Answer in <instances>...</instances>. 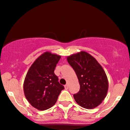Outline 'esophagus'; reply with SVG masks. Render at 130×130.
<instances>
[{
	"label": "esophagus",
	"mask_w": 130,
	"mask_h": 130,
	"mask_svg": "<svg viewBox=\"0 0 130 130\" xmlns=\"http://www.w3.org/2000/svg\"><path fill=\"white\" fill-rule=\"evenodd\" d=\"M64 88H65V89H67L69 88V84H66L64 86Z\"/></svg>",
	"instance_id": "1"
}]
</instances>
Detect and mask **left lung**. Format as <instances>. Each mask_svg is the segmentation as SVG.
I'll return each mask as SVG.
<instances>
[{
	"instance_id": "8db88e82",
	"label": "left lung",
	"mask_w": 130,
	"mask_h": 130,
	"mask_svg": "<svg viewBox=\"0 0 130 130\" xmlns=\"http://www.w3.org/2000/svg\"><path fill=\"white\" fill-rule=\"evenodd\" d=\"M75 71L80 90L73 95L78 105L86 109L99 106L105 98L108 90L107 76L96 60L86 51H80L67 57Z\"/></svg>"
}]
</instances>
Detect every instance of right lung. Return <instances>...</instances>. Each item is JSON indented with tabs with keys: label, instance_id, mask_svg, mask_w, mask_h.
Segmentation results:
<instances>
[{
	"label": "right lung",
	"instance_id": "add662e5",
	"mask_svg": "<svg viewBox=\"0 0 130 130\" xmlns=\"http://www.w3.org/2000/svg\"><path fill=\"white\" fill-rule=\"evenodd\" d=\"M60 58L61 56L46 51L35 60L26 73L24 82L25 96L37 109L44 111L52 107L64 89L54 73Z\"/></svg>",
	"mask_w": 130,
	"mask_h": 130
}]
</instances>
